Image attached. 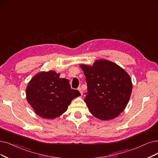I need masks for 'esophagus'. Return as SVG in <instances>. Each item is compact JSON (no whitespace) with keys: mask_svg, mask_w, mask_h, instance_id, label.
Listing matches in <instances>:
<instances>
[{"mask_svg":"<svg viewBox=\"0 0 158 158\" xmlns=\"http://www.w3.org/2000/svg\"><path fill=\"white\" fill-rule=\"evenodd\" d=\"M78 90H79V91L80 92V93H81V95H83V90H82V89H81V88H80V87H79V88L78 89Z\"/></svg>","mask_w":158,"mask_h":158,"instance_id":"1","label":"esophagus"}]
</instances>
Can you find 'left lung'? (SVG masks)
<instances>
[{"mask_svg": "<svg viewBox=\"0 0 158 158\" xmlns=\"http://www.w3.org/2000/svg\"><path fill=\"white\" fill-rule=\"evenodd\" d=\"M86 77L85 102L90 113L102 120H112L126 107L132 91L130 76L116 63L105 59L92 66L80 64Z\"/></svg>", "mask_w": 158, "mask_h": 158, "instance_id": "obj_1", "label": "left lung"}]
</instances>
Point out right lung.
I'll list each match as a JSON object with an SVG mask.
<instances>
[{
  "instance_id": "right-lung-1",
  "label": "right lung",
  "mask_w": 158,
  "mask_h": 158,
  "mask_svg": "<svg viewBox=\"0 0 158 158\" xmlns=\"http://www.w3.org/2000/svg\"><path fill=\"white\" fill-rule=\"evenodd\" d=\"M69 82L53 70L35 75L26 89L27 100L35 113L54 119L65 113L72 100L81 96L77 90L71 89Z\"/></svg>"
}]
</instances>
